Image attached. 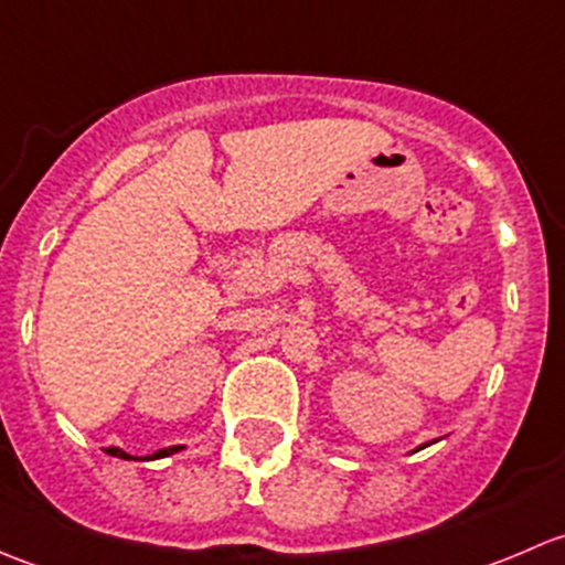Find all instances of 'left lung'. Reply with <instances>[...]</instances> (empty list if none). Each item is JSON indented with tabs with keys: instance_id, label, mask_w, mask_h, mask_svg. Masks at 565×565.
Wrapping results in <instances>:
<instances>
[{
	"instance_id": "8db88e82",
	"label": "left lung",
	"mask_w": 565,
	"mask_h": 565,
	"mask_svg": "<svg viewBox=\"0 0 565 565\" xmlns=\"http://www.w3.org/2000/svg\"><path fill=\"white\" fill-rule=\"evenodd\" d=\"M426 446H429V443H424V446H420V448H426Z\"/></svg>"
}]
</instances>
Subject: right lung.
<instances>
[{
	"label": "right lung",
	"instance_id": "right-lung-1",
	"mask_svg": "<svg viewBox=\"0 0 565 565\" xmlns=\"http://www.w3.org/2000/svg\"><path fill=\"white\" fill-rule=\"evenodd\" d=\"M182 446H174V448H167V451H158V457H169V454H174V451H180ZM106 454H111V457H119V459H134L130 457V454H125L122 448H106Z\"/></svg>",
	"mask_w": 565,
	"mask_h": 565
}]
</instances>
